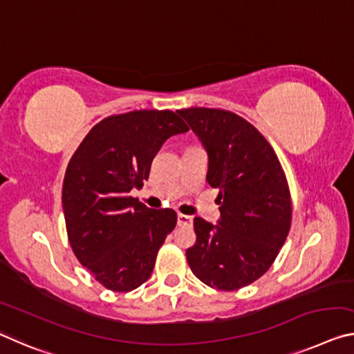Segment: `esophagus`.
I'll return each mask as SVG.
<instances>
[{
  "mask_svg": "<svg viewBox=\"0 0 354 354\" xmlns=\"http://www.w3.org/2000/svg\"><path fill=\"white\" fill-rule=\"evenodd\" d=\"M194 218L186 214H178V225L184 227V225H192Z\"/></svg>",
  "mask_w": 354,
  "mask_h": 354,
  "instance_id": "1",
  "label": "esophagus"
}]
</instances>
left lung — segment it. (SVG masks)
Listing matches in <instances>:
<instances>
[{
    "label": "left lung",
    "instance_id": "obj_1",
    "mask_svg": "<svg viewBox=\"0 0 354 354\" xmlns=\"http://www.w3.org/2000/svg\"><path fill=\"white\" fill-rule=\"evenodd\" d=\"M207 153L206 181L218 189L217 225L195 217L197 241L186 250L207 287L233 291L255 282L288 236L291 198L282 165L268 140L228 110H178Z\"/></svg>",
    "mask_w": 354,
    "mask_h": 354
}]
</instances>
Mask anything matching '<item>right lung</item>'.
Segmentation results:
<instances>
[{"label": "right lung", "mask_w": 354, "mask_h": 354, "mask_svg": "<svg viewBox=\"0 0 354 354\" xmlns=\"http://www.w3.org/2000/svg\"><path fill=\"white\" fill-rule=\"evenodd\" d=\"M187 131L170 110L111 115L88 132L69 160L63 183L67 238L105 288L127 293L153 272L178 216L168 207L151 209L129 192L143 187L165 140Z\"/></svg>", "instance_id": "right-lung-1"}]
</instances>
